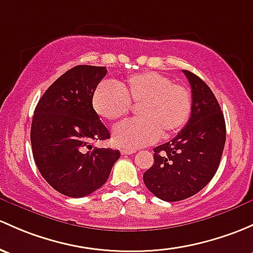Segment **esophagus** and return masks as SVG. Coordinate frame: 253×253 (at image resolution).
Listing matches in <instances>:
<instances>
[{
    "mask_svg": "<svg viewBox=\"0 0 253 253\" xmlns=\"http://www.w3.org/2000/svg\"><path fill=\"white\" fill-rule=\"evenodd\" d=\"M135 150L133 149H121L122 155H131V154H134Z\"/></svg>",
    "mask_w": 253,
    "mask_h": 253,
    "instance_id": "34e87169",
    "label": "esophagus"
}]
</instances>
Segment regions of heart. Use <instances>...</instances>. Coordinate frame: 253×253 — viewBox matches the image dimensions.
Wrapping results in <instances>:
<instances>
[{
  "mask_svg": "<svg viewBox=\"0 0 253 253\" xmlns=\"http://www.w3.org/2000/svg\"><path fill=\"white\" fill-rule=\"evenodd\" d=\"M95 113L108 121L125 118L137 105L139 119L122 122L113 131L120 147L139 148L179 132L191 114L188 88L175 84L166 75L145 71L131 75L125 84L103 81L92 99Z\"/></svg>",
  "mask_w": 253,
  "mask_h": 253,
  "instance_id": "1",
  "label": "heart"
}]
</instances>
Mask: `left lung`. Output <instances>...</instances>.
<instances>
[{
	"label": "left lung",
	"mask_w": 253,
	"mask_h": 253,
	"mask_svg": "<svg viewBox=\"0 0 253 253\" xmlns=\"http://www.w3.org/2000/svg\"><path fill=\"white\" fill-rule=\"evenodd\" d=\"M191 87V114L173 139L154 148V165L143 180L156 198L180 201L199 193L216 174L225 144V121L213 92L183 70Z\"/></svg>",
	"instance_id": "1"
}]
</instances>
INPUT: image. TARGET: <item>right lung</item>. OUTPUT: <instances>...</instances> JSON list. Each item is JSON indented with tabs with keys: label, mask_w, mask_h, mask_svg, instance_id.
<instances>
[{
	"label": "right lung",
	"mask_w": 253,
	"mask_h": 253,
	"mask_svg": "<svg viewBox=\"0 0 253 253\" xmlns=\"http://www.w3.org/2000/svg\"><path fill=\"white\" fill-rule=\"evenodd\" d=\"M105 66L78 65L48 87L34 111L31 147L40 173L60 194L84 198L108 180L120 151L93 148L92 142L110 138L93 109Z\"/></svg>",
	"instance_id": "right-lung-1"
}]
</instances>
